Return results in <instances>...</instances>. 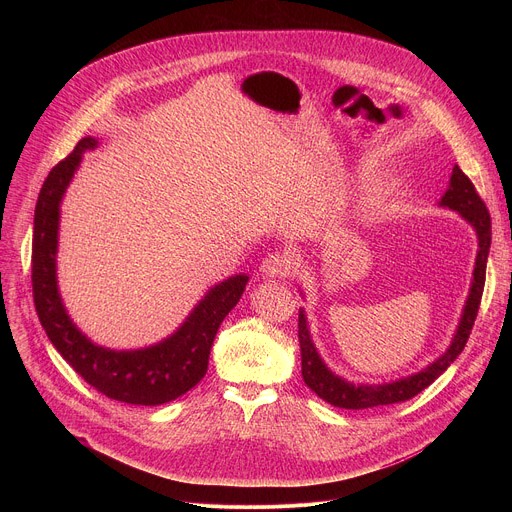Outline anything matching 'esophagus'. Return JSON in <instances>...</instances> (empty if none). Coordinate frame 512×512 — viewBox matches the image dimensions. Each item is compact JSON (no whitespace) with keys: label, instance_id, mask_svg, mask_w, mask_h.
Here are the masks:
<instances>
[{"label":"esophagus","instance_id":"obj_1","mask_svg":"<svg viewBox=\"0 0 512 512\" xmlns=\"http://www.w3.org/2000/svg\"><path fill=\"white\" fill-rule=\"evenodd\" d=\"M261 273L265 277H285L289 273V259L281 253H271L263 259Z\"/></svg>","mask_w":512,"mask_h":512}]
</instances>
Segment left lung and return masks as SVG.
<instances>
[{"mask_svg":"<svg viewBox=\"0 0 512 512\" xmlns=\"http://www.w3.org/2000/svg\"><path fill=\"white\" fill-rule=\"evenodd\" d=\"M442 208H450L458 212L464 221L474 229L476 239H478V251H476V261H474V271H472V281H470V291L466 304L462 308V316L458 322V328L454 332V338L446 352L442 356H437L433 362H429L425 369L401 377L391 383H354L348 381L334 371L328 369V364L322 360L312 334H310V324L306 310L300 308V324H298V336H300V348H302V377L304 383L326 403L340 407V409H371L379 405H391V403H401L423 389H427L437 377H440L450 364L460 356L464 350L468 336L472 332L478 306L482 300V289H484V279H486V261L490 253V239H492V227H490V214L486 210V204L478 196L474 184L470 178L454 166L448 190L440 198ZM304 298V291H300Z\"/></svg>","mask_w":512,"mask_h":512,"instance_id":"obj_1","label":"left lung"}]
</instances>
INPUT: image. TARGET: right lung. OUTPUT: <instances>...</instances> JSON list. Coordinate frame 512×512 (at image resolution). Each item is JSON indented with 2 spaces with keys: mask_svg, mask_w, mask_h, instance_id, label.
<instances>
[{
  "mask_svg": "<svg viewBox=\"0 0 512 512\" xmlns=\"http://www.w3.org/2000/svg\"><path fill=\"white\" fill-rule=\"evenodd\" d=\"M97 145V137H83L75 152L56 164L42 184L34 210V304L52 346L91 387L115 401L162 405L190 391L206 375L214 336L241 300L249 275H231L212 285L176 332L145 348L113 350L95 344L83 334L60 298L56 255L64 192L75 178L83 154Z\"/></svg>",
  "mask_w": 512,
  "mask_h": 512,
  "instance_id": "right-lung-1",
  "label": "right lung"
}]
</instances>
